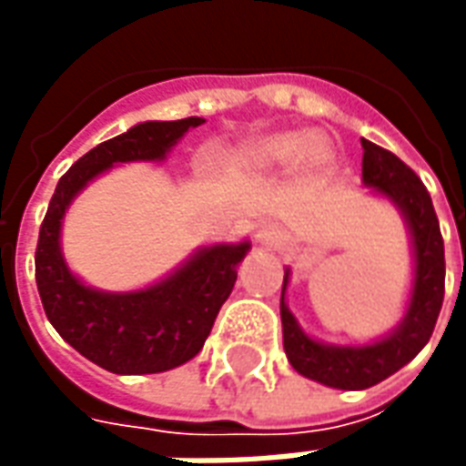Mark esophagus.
<instances>
[{"label": "esophagus", "mask_w": 466, "mask_h": 466, "mask_svg": "<svg viewBox=\"0 0 466 466\" xmlns=\"http://www.w3.org/2000/svg\"><path fill=\"white\" fill-rule=\"evenodd\" d=\"M257 242L264 244V247H277V244H279V232L272 229V227H259V232H257Z\"/></svg>", "instance_id": "esophagus-1"}]
</instances>
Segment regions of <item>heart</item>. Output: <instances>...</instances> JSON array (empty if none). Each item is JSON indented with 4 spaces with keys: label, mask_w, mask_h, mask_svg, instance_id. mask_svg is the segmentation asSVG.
<instances>
[{
    "label": "heart",
    "mask_w": 466,
    "mask_h": 466,
    "mask_svg": "<svg viewBox=\"0 0 466 466\" xmlns=\"http://www.w3.org/2000/svg\"><path fill=\"white\" fill-rule=\"evenodd\" d=\"M244 162L257 169H292L304 162L312 169H322L329 164V147L319 139H312L304 132H274L264 134L242 147Z\"/></svg>",
    "instance_id": "1"
}]
</instances>
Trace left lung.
Here are the masks:
<instances>
[{
    "mask_svg": "<svg viewBox=\"0 0 466 466\" xmlns=\"http://www.w3.org/2000/svg\"><path fill=\"white\" fill-rule=\"evenodd\" d=\"M361 184L397 207L411 242V289L400 324L367 344H327L304 332L287 307L289 267L282 284V334L287 360L307 380L334 390H367L400 371L430 342L444 299V242L431 197L397 154L361 139Z\"/></svg>",
    "mask_w": 466,
    "mask_h": 466,
    "instance_id": "1",
    "label": "left lung"
}]
</instances>
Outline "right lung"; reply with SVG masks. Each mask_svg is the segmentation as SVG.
<instances>
[{
    "label": "right lung",
    "instance_id": "obj_1",
    "mask_svg": "<svg viewBox=\"0 0 466 466\" xmlns=\"http://www.w3.org/2000/svg\"><path fill=\"white\" fill-rule=\"evenodd\" d=\"M202 116L139 122L96 144L59 179L36 242V289L46 319L82 357L115 374H157L202 351L252 244H209L174 272L134 292H105L76 277L62 254V222L76 194L116 164L162 162Z\"/></svg>",
    "mask_w": 466,
    "mask_h": 466
}]
</instances>
